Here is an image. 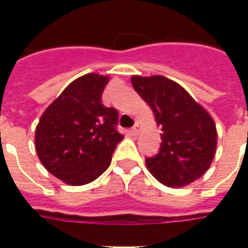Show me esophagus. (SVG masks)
Instances as JSON below:
<instances>
[{
  "mask_svg": "<svg viewBox=\"0 0 248 248\" xmlns=\"http://www.w3.org/2000/svg\"><path fill=\"white\" fill-rule=\"evenodd\" d=\"M130 133H131L133 135H138V133H140V127H138V126L131 127V129H130Z\"/></svg>",
  "mask_w": 248,
  "mask_h": 248,
  "instance_id": "1",
  "label": "esophagus"
}]
</instances>
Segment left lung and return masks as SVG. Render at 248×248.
I'll use <instances>...</instances> for the list:
<instances>
[{"mask_svg":"<svg viewBox=\"0 0 248 248\" xmlns=\"http://www.w3.org/2000/svg\"><path fill=\"white\" fill-rule=\"evenodd\" d=\"M135 92L149 103L162 130L161 147L147 156L154 177L169 187H183L207 171L217 149L213 118L177 82L166 77L133 76Z\"/></svg>","mask_w":248,"mask_h":248,"instance_id":"obj_1","label":"left lung"}]
</instances>
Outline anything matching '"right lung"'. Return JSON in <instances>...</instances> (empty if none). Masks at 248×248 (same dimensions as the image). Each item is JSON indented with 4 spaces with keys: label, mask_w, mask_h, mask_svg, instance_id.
I'll return each instance as SVG.
<instances>
[{
    "label": "right lung",
    "mask_w": 248,
    "mask_h": 248,
    "mask_svg": "<svg viewBox=\"0 0 248 248\" xmlns=\"http://www.w3.org/2000/svg\"><path fill=\"white\" fill-rule=\"evenodd\" d=\"M108 77H79L46 108L35 129V150L46 170L65 183L81 186L110 165L124 135L118 111L101 101Z\"/></svg>",
    "instance_id": "1"
}]
</instances>
